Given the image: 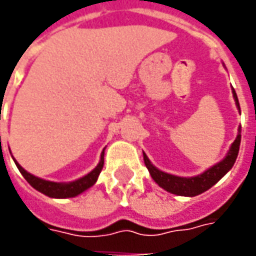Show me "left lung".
Returning <instances> with one entry per match:
<instances>
[{
    "mask_svg": "<svg viewBox=\"0 0 256 256\" xmlns=\"http://www.w3.org/2000/svg\"><path fill=\"white\" fill-rule=\"evenodd\" d=\"M233 97H234L236 106L238 108V111H240V104H238V98H237L234 89H233ZM240 141H242V126L238 128V134H237L236 140L233 141L228 155L220 163L210 167L208 170H206V172H202L200 176H196V177H178V176H172V174H168V172H160L159 168H156L150 163L148 156L145 154L144 163L146 168H148V172H150V177L154 178V181L160 188H163L167 192L178 194V196L193 198V196H198L200 193L208 190L211 186H214L215 184L218 182L220 178L224 177L226 172L233 167L237 159V155H238V150H240Z\"/></svg>",
    "mask_w": 256,
    "mask_h": 256,
    "instance_id": "1",
    "label": "left lung"
}]
</instances>
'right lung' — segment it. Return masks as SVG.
<instances>
[{"label":"right lung","instance_id":"obj_1","mask_svg":"<svg viewBox=\"0 0 256 256\" xmlns=\"http://www.w3.org/2000/svg\"><path fill=\"white\" fill-rule=\"evenodd\" d=\"M16 166L19 168V172H22V176L26 178V181L30 184L31 186L34 189H36L38 192L46 194L49 198H75L78 196L82 192H84L86 189L92 188L93 185L97 181V178L100 176L101 170H102V166H104V150L101 152V158L98 164L89 172L86 174L84 177L79 178V180H75L72 182H53V181H46V180H42V178H38L36 176H32L30 172H27L20 166L18 162L14 160Z\"/></svg>","mask_w":256,"mask_h":256}]
</instances>
